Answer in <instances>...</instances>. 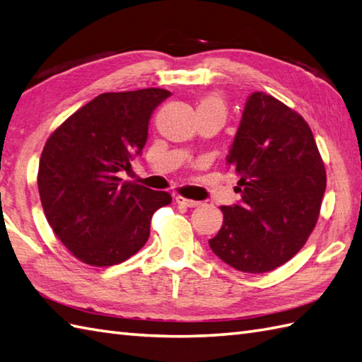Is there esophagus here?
Masks as SVG:
<instances>
[{"instance_id":"34e87169","label":"esophagus","mask_w":362,"mask_h":362,"mask_svg":"<svg viewBox=\"0 0 362 362\" xmlns=\"http://www.w3.org/2000/svg\"><path fill=\"white\" fill-rule=\"evenodd\" d=\"M176 203L181 204V206H186V207H197L202 203L199 202H194V199H189V198H184V197H176Z\"/></svg>"}]
</instances>
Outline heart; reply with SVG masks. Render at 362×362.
Segmentation results:
<instances>
[{
	"instance_id": "obj_1",
	"label": "heart",
	"mask_w": 362,
	"mask_h": 362,
	"mask_svg": "<svg viewBox=\"0 0 362 362\" xmlns=\"http://www.w3.org/2000/svg\"><path fill=\"white\" fill-rule=\"evenodd\" d=\"M198 111H214V113H218L223 117L226 116V105L224 102L218 98V95H206L198 103Z\"/></svg>"
}]
</instances>
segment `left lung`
I'll list each match as a JSON object with an SVG mask.
<instances>
[{"mask_svg":"<svg viewBox=\"0 0 362 362\" xmlns=\"http://www.w3.org/2000/svg\"><path fill=\"white\" fill-rule=\"evenodd\" d=\"M228 163L242 204L223 206L209 245L229 267L263 274L300 251L315 229L327 173L305 119L269 94L247 99Z\"/></svg>","mask_w":362,"mask_h":362,"instance_id":"obj_1","label":"left lung"}]
</instances>
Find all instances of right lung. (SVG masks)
Listing matches in <instances>:
<instances>
[{"label": "right lung", "mask_w": 362, "mask_h": 362, "mask_svg": "<svg viewBox=\"0 0 362 362\" xmlns=\"http://www.w3.org/2000/svg\"><path fill=\"white\" fill-rule=\"evenodd\" d=\"M170 91L103 93L47 138L38 165L46 220L68 251L91 267H113L147 243L151 215L168 192L120 182L147 142L148 120Z\"/></svg>", "instance_id": "1"}]
</instances>
